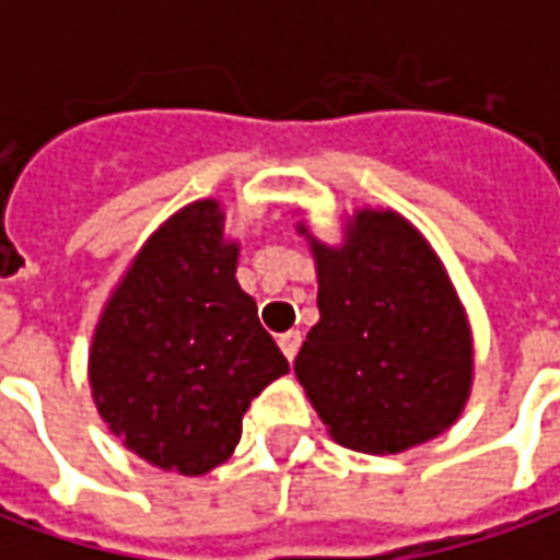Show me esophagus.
<instances>
[{
    "mask_svg": "<svg viewBox=\"0 0 560 560\" xmlns=\"http://www.w3.org/2000/svg\"><path fill=\"white\" fill-rule=\"evenodd\" d=\"M300 345H303V336H300V332H284V336H279L281 353H284L291 363H293V357H296V351H300Z\"/></svg>",
    "mask_w": 560,
    "mask_h": 560,
    "instance_id": "esophagus-1",
    "label": "esophagus"
}]
</instances>
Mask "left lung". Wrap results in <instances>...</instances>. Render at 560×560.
Wrapping results in <instances>:
<instances>
[{"mask_svg": "<svg viewBox=\"0 0 560 560\" xmlns=\"http://www.w3.org/2000/svg\"><path fill=\"white\" fill-rule=\"evenodd\" d=\"M308 243L320 320L293 372L327 432L341 446L387 456L450 429L468 401L474 348L432 245L389 209H360L341 248Z\"/></svg>", "mask_w": 560, "mask_h": 560, "instance_id": "1", "label": "left lung"}]
</instances>
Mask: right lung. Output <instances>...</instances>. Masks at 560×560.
<instances>
[{
	"label": "right lung",
	"instance_id": "add662e5",
	"mask_svg": "<svg viewBox=\"0 0 560 560\" xmlns=\"http://www.w3.org/2000/svg\"><path fill=\"white\" fill-rule=\"evenodd\" d=\"M236 257L215 200L179 209L131 260L92 336L102 420L161 470L200 477L221 465L252 399L288 372Z\"/></svg>",
	"mask_w": 560,
	"mask_h": 560
}]
</instances>
